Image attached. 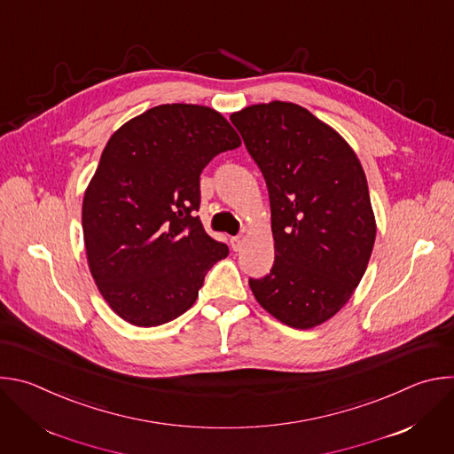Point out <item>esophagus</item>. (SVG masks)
Returning a JSON list of instances; mask_svg holds the SVG:
<instances>
[{"mask_svg": "<svg viewBox=\"0 0 454 454\" xmlns=\"http://www.w3.org/2000/svg\"><path fill=\"white\" fill-rule=\"evenodd\" d=\"M230 246H231V249H233V251L242 249V246H244V237H242V235L231 237V239H230Z\"/></svg>", "mask_w": 454, "mask_h": 454, "instance_id": "esophagus-1", "label": "esophagus"}]
</instances>
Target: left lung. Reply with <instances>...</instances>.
Listing matches in <instances>:
<instances>
[{
    "instance_id": "obj_1",
    "label": "left lung",
    "mask_w": 454,
    "mask_h": 454,
    "mask_svg": "<svg viewBox=\"0 0 454 454\" xmlns=\"http://www.w3.org/2000/svg\"><path fill=\"white\" fill-rule=\"evenodd\" d=\"M261 168L271 205L275 264L249 287L294 329L333 317L361 282L375 242L364 170L333 127L291 102L230 116Z\"/></svg>"
}]
</instances>
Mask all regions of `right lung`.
<instances>
[{"label":"right lung","instance_id":"obj_1","mask_svg":"<svg viewBox=\"0 0 454 454\" xmlns=\"http://www.w3.org/2000/svg\"><path fill=\"white\" fill-rule=\"evenodd\" d=\"M240 138L205 106L163 104L109 138L84 193L90 271L109 307L137 327H156L196 301L207 273L228 254L196 212L200 177Z\"/></svg>","mask_w":454,"mask_h":454}]
</instances>
